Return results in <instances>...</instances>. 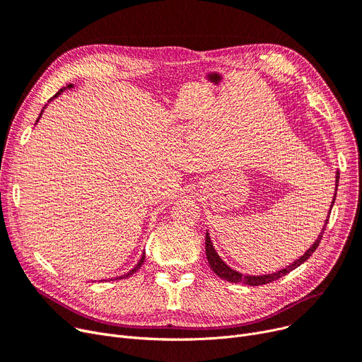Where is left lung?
Returning <instances> with one entry per match:
<instances>
[{"mask_svg": "<svg viewBox=\"0 0 362 362\" xmlns=\"http://www.w3.org/2000/svg\"><path fill=\"white\" fill-rule=\"evenodd\" d=\"M337 185H339V170L336 172V188H334L336 192H334V196H333V200H332V204H330L329 215H327L325 222H324V226H322V230H321V233L318 234V237H317V240L314 242V245H313L311 247H309V249L299 257V259H296L293 264H290L288 267H286V268H283V269H280V271L271 272V274H264V275H245V274H242V272H238V271L230 268L226 262H223V261L221 259V256L216 253V250H215V247H214V245H212V240H211L209 233L206 231V242H204V245H206V257H208V262H209L212 271L218 275V277H221L222 280H227V281H230V283H243V284H247V286H262V284H268V283H272V281H275V280H279V279L284 277V275H287L290 271H293V269H296L298 267H300V265L308 259V257L311 256V255L317 250V247H318V245H320V242H321L324 230H325V227H327V223H329V218H330V214H332V208H333L334 200H336Z\"/></svg>", "mask_w": 362, "mask_h": 362, "instance_id": "8db88e82", "label": "left lung"}]
</instances>
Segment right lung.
I'll use <instances>...</instances> for the list:
<instances>
[{"label": "right lung", "mask_w": 362, "mask_h": 362, "mask_svg": "<svg viewBox=\"0 0 362 362\" xmlns=\"http://www.w3.org/2000/svg\"><path fill=\"white\" fill-rule=\"evenodd\" d=\"M67 88H74V85H72V83H69V85H67V87L62 88V90H60V91H59V93H57V94H56V95H54L53 98H51V100H54V98H57V97H59V95H60V94H62V93H63L64 90H67ZM44 109H45V107H44ZM44 109L41 110V113H40V116H38V119H37V122H38V120H40V117L42 116V112H44ZM144 259H146V252H143V255H141V257H140V261H139V262H136V265H135V267H134V268H132L131 271H128V272H127V274H124V275H120V277H116L115 280H119V279H127V277H129V275H132V274H134L135 271H139V269H140V267L143 265ZM101 281H103V280H101Z\"/></svg>", "instance_id": "obj_1"}]
</instances>
